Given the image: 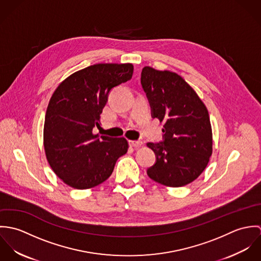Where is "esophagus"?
<instances>
[{"instance_id":"1","label":"esophagus","mask_w":261,"mask_h":261,"mask_svg":"<svg viewBox=\"0 0 261 261\" xmlns=\"http://www.w3.org/2000/svg\"><path fill=\"white\" fill-rule=\"evenodd\" d=\"M129 145L133 148H140V147L143 146V142H141V141H130Z\"/></svg>"}]
</instances>
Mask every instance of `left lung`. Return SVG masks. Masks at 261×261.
<instances>
[{
  "instance_id": "left-lung-1",
  "label": "left lung",
  "mask_w": 261,
  "mask_h": 261,
  "mask_svg": "<svg viewBox=\"0 0 261 261\" xmlns=\"http://www.w3.org/2000/svg\"><path fill=\"white\" fill-rule=\"evenodd\" d=\"M141 83L152 112L163 123L165 142L148 143L156 155L149 178L167 187H183L206 169L213 151L208 110L185 79L169 70L143 68Z\"/></svg>"
}]
</instances>
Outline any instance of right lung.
Masks as SVG:
<instances>
[{
    "instance_id": "1",
    "label": "right lung",
    "mask_w": 261,
    "mask_h": 261,
    "mask_svg": "<svg viewBox=\"0 0 261 261\" xmlns=\"http://www.w3.org/2000/svg\"><path fill=\"white\" fill-rule=\"evenodd\" d=\"M132 63H98L65 78L54 90L45 115L43 145L58 178L78 190L110 178L117 159L126 153L125 138H98L100 114L111 89L129 80Z\"/></svg>"
}]
</instances>
